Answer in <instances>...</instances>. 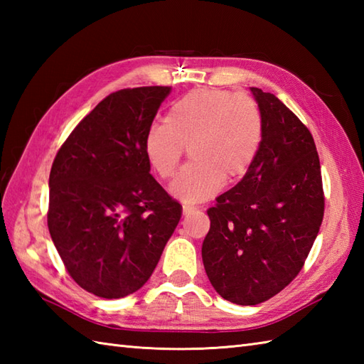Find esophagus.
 <instances>
[{
  "mask_svg": "<svg viewBox=\"0 0 364 364\" xmlns=\"http://www.w3.org/2000/svg\"><path fill=\"white\" fill-rule=\"evenodd\" d=\"M197 210L196 206H191V205H183V214L186 215V214H191V213H194Z\"/></svg>",
  "mask_w": 364,
  "mask_h": 364,
  "instance_id": "esophagus-1",
  "label": "esophagus"
}]
</instances>
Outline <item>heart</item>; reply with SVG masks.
<instances>
[{
  "mask_svg": "<svg viewBox=\"0 0 364 364\" xmlns=\"http://www.w3.org/2000/svg\"><path fill=\"white\" fill-rule=\"evenodd\" d=\"M264 141V117L250 95L220 87H198L170 105L166 122H154L144 136V153L161 180L172 178L189 149L191 164L170 184L184 203L214 197L223 181L249 172Z\"/></svg>",
  "mask_w": 364,
  "mask_h": 364,
  "instance_id": "heart-1",
  "label": "heart"
}]
</instances>
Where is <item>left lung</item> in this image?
<instances>
[{"mask_svg": "<svg viewBox=\"0 0 364 364\" xmlns=\"http://www.w3.org/2000/svg\"><path fill=\"white\" fill-rule=\"evenodd\" d=\"M264 117L257 161L208 210L202 258L214 289L258 305L299 275L323 218L319 154L304 123L274 94L252 87Z\"/></svg>", "mask_w": 364, "mask_h": 364, "instance_id": "8db88e82", "label": "left lung"}]
</instances>
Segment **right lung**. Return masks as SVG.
Wrapping results in <instances>:
<instances>
[{"mask_svg": "<svg viewBox=\"0 0 364 364\" xmlns=\"http://www.w3.org/2000/svg\"><path fill=\"white\" fill-rule=\"evenodd\" d=\"M170 92H112L53 161L50 235L68 275L98 297L141 289L180 222L181 205L150 175L144 153V136Z\"/></svg>", "mask_w": 364, "mask_h": 364, "instance_id": "obj_1", "label": "right lung"}]
</instances>
